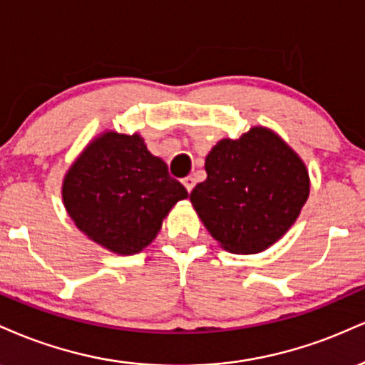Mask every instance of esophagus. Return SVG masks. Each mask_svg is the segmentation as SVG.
Wrapping results in <instances>:
<instances>
[{
	"instance_id": "esophagus-1",
	"label": "esophagus",
	"mask_w": 365,
	"mask_h": 365,
	"mask_svg": "<svg viewBox=\"0 0 365 365\" xmlns=\"http://www.w3.org/2000/svg\"><path fill=\"white\" fill-rule=\"evenodd\" d=\"M182 184H184V187H186V191L191 192L192 187H195V179H192L191 175H187V178L182 179Z\"/></svg>"
}]
</instances>
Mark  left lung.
Instances as JSON below:
<instances>
[{
    "label": "left lung",
    "mask_w": 365,
    "mask_h": 365,
    "mask_svg": "<svg viewBox=\"0 0 365 365\" xmlns=\"http://www.w3.org/2000/svg\"><path fill=\"white\" fill-rule=\"evenodd\" d=\"M205 170L190 200L212 237L234 255H256L280 241L309 198L306 164L264 126L218 141Z\"/></svg>",
    "instance_id": "left-lung-1"
}]
</instances>
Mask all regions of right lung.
<instances>
[{"label": "right lung", "instance_id": "obj_1", "mask_svg": "<svg viewBox=\"0 0 365 365\" xmlns=\"http://www.w3.org/2000/svg\"><path fill=\"white\" fill-rule=\"evenodd\" d=\"M61 195L81 232L119 256L136 255L152 244L174 205L187 198L140 133L110 130L76 157L64 174Z\"/></svg>", "mask_w": 365, "mask_h": 365}]
</instances>
